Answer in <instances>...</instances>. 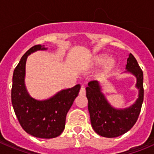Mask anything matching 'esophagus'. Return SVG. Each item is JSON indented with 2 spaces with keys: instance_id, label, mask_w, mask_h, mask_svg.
Wrapping results in <instances>:
<instances>
[{
  "instance_id": "1",
  "label": "esophagus",
  "mask_w": 154,
  "mask_h": 154,
  "mask_svg": "<svg viewBox=\"0 0 154 154\" xmlns=\"http://www.w3.org/2000/svg\"><path fill=\"white\" fill-rule=\"evenodd\" d=\"M79 94L81 95V96H83V95H85V89L84 87H82V88H81V89H80Z\"/></svg>"
}]
</instances>
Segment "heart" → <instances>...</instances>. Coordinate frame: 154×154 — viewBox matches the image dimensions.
<instances>
[{"instance_id": "heart-1", "label": "heart", "mask_w": 154, "mask_h": 154, "mask_svg": "<svg viewBox=\"0 0 154 154\" xmlns=\"http://www.w3.org/2000/svg\"><path fill=\"white\" fill-rule=\"evenodd\" d=\"M106 58H107L106 54H97L92 58L91 62H90L91 67H97L103 64L101 71L97 74V77L99 79H103L107 77L108 75L114 69L117 65V60H115L114 58L109 57L108 59Z\"/></svg>"}]
</instances>
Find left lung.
I'll list each match as a JSON object with an SVG mask.
<instances>
[{
    "mask_svg": "<svg viewBox=\"0 0 154 154\" xmlns=\"http://www.w3.org/2000/svg\"><path fill=\"white\" fill-rule=\"evenodd\" d=\"M125 69V72H129L136 77L135 87L138 89V97L129 107H113L103 94L102 85L97 81L89 82L85 89L92 127L101 137L110 138L125 134L136 123L141 112L144 99L143 72L131 53L127 59Z\"/></svg>",
    "mask_w": 154,
    "mask_h": 154,
    "instance_id": "left-lung-1",
    "label": "left lung"
}]
</instances>
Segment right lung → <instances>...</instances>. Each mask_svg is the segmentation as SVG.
I'll list each match as a JSON object with an SVG mask.
<instances>
[{"label":"right lung","instance_id":"1","mask_svg":"<svg viewBox=\"0 0 154 154\" xmlns=\"http://www.w3.org/2000/svg\"><path fill=\"white\" fill-rule=\"evenodd\" d=\"M45 45H35L23 55L14 69L12 86V105L20 125L26 133L38 138H53L63 132L65 118L81 89L79 84L61 89L45 100L30 96L25 86V65L31 53L47 50Z\"/></svg>","mask_w":154,"mask_h":154}]
</instances>
